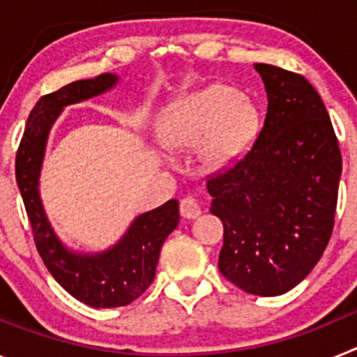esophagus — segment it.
Segmentation results:
<instances>
[{"mask_svg": "<svg viewBox=\"0 0 357 357\" xmlns=\"http://www.w3.org/2000/svg\"><path fill=\"white\" fill-rule=\"evenodd\" d=\"M200 213H202V209L195 198L188 197L181 202V214L184 218H188V220H195V218L200 216Z\"/></svg>", "mask_w": 357, "mask_h": 357, "instance_id": "1", "label": "esophagus"}]
</instances>
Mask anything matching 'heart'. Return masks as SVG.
Returning <instances> with one entry per match:
<instances>
[{"label":"heart","mask_w":357,"mask_h":357,"mask_svg":"<svg viewBox=\"0 0 357 357\" xmlns=\"http://www.w3.org/2000/svg\"><path fill=\"white\" fill-rule=\"evenodd\" d=\"M157 132L164 146H198V157L207 168L225 169L247 155L254 144L259 112L229 85L211 84L164 107Z\"/></svg>","instance_id":"1"}]
</instances>
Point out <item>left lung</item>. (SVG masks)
I'll use <instances>...</instances> for the list:
<instances>
[{
  "label": "left lung",
  "instance_id": "obj_1",
  "mask_svg": "<svg viewBox=\"0 0 357 357\" xmlns=\"http://www.w3.org/2000/svg\"><path fill=\"white\" fill-rule=\"evenodd\" d=\"M264 127L245 159L207 182L223 222L218 268L243 291L277 296L320 261L334 227L342 153L320 94L302 75L254 64Z\"/></svg>",
  "mask_w": 357,
  "mask_h": 357
}]
</instances>
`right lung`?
Wrapping results in <instances>:
<instances>
[{
	"mask_svg": "<svg viewBox=\"0 0 357 357\" xmlns=\"http://www.w3.org/2000/svg\"><path fill=\"white\" fill-rule=\"evenodd\" d=\"M118 82V75L103 73L40 98L28 116L15 159V178L44 264L69 295L96 309L128 305L146 291L155 279L162 243L181 218L178 202L168 200L135 216L127 232L102 252L69 248L50 223L39 189L50 132L66 107L114 89Z\"/></svg>",
	"mask_w": 357,
	"mask_h": 357,
	"instance_id": "1",
	"label": "right lung"
}]
</instances>
